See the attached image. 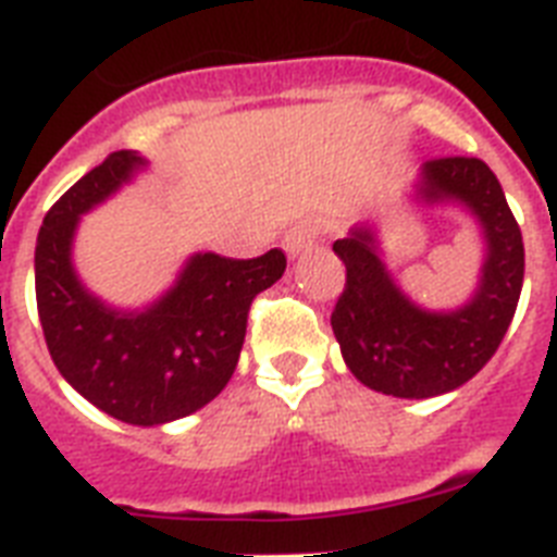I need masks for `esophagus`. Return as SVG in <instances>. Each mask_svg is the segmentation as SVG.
Segmentation results:
<instances>
[{
	"mask_svg": "<svg viewBox=\"0 0 557 557\" xmlns=\"http://www.w3.org/2000/svg\"><path fill=\"white\" fill-rule=\"evenodd\" d=\"M315 236H319V227L312 222H298L293 224V227L284 233L282 245H284V252H287L289 259H298L301 252H307L312 247V242H315Z\"/></svg>",
	"mask_w": 557,
	"mask_h": 557,
	"instance_id": "1",
	"label": "esophagus"
}]
</instances>
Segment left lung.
<instances>
[{
    "mask_svg": "<svg viewBox=\"0 0 557 557\" xmlns=\"http://www.w3.org/2000/svg\"><path fill=\"white\" fill-rule=\"evenodd\" d=\"M404 199L453 207L475 224L481 268L470 298L449 310L416 301L384 261L381 222H361L333 245L347 284L330 321L344 364L364 387L435 398L467 384L498 350L521 296L523 242L498 178L481 159L421 164Z\"/></svg>",
    "mask_w": 557,
    "mask_h": 557,
    "instance_id": "8db88e82",
    "label": "left lung"
}]
</instances>
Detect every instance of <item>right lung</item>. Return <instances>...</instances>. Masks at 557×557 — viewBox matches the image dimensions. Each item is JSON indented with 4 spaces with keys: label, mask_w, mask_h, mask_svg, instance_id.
Instances as JSON below:
<instances>
[{
    "label": "right lung",
    "mask_w": 557,
    "mask_h": 557,
    "mask_svg": "<svg viewBox=\"0 0 557 557\" xmlns=\"http://www.w3.org/2000/svg\"><path fill=\"white\" fill-rule=\"evenodd\" d=\"M150 168L136 150L110 153L50 207L36 238V307L50 358L82 398L133 426L193 416L227 387L245 344L247 310L284 275L270 250L236 261L193 252L162 296L116 307L96 296L73 264L82 215Z\"/></svg>",
    "instance_id": "obj_1"
}]
</instances>
